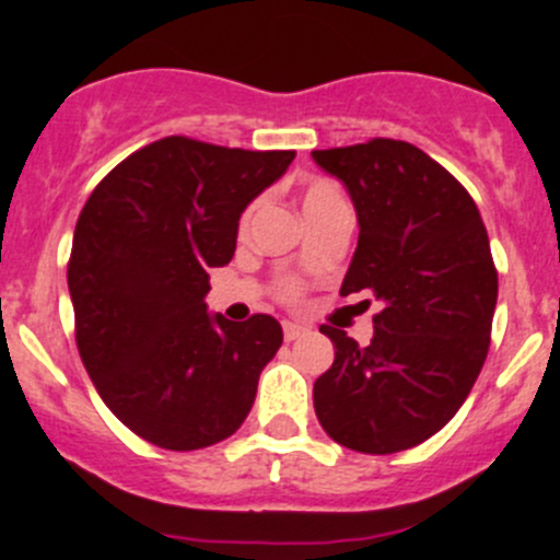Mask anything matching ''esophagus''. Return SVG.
<instances>
[{
	"mask_svg": "<svg viewBox=\"0 0 560 560\" xmlns=\"http://www.w3.org/2000/svg\"><path fill=\"white\" fill-rule=\"evenodd\" d=\"M303 332H306V327L295 325V322H284V338H287V341H295V338H301Z\"/></svg>",
	"mask_w": 560,
	"mask_h": 560,
	"instance_id": "obj_1",
	"label": "esophagus"
}]
</instances>
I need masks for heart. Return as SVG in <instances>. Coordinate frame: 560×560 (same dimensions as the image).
I'll return each instance as SVG.
<instances>
[{
    "mask_svg": "<svg viewBox=\"0 0 560 560\" xmlns=\"http://www.w3.org/2000/svg\"><path fill=\"white\" fill-rule=\"evenodd\" d=\"M341 202H347V200H343L341 189H338L336 184H330V180H325V178L308 180L306 189H303V197H301V206H303V213H306V222H308V219L319 217V213L327 211V208L341 206ZM246 222H248V213L244 217V224ZM298 292H301V284H298V281H281V287H279L281 298H295Z\"/></svg>",
    "mask_w": 560,
    "mask_h": 560,
    "instance_id": "obj_1",
    "label": "heart"
}]
</instances>
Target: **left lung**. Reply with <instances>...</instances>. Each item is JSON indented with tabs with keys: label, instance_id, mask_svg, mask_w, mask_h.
Returning a JSON list of instances; mask_svg holds the SVG:
<instances>
[{
	"label": "left lung",
	"instance_id": "1",
	"mask_svg": "<svg viewBox=\"0 0 560 560\" xmlns=\"http://www.w3.org/2000/svg\"><path fill=\"white\" fill-rule=\"evenodd\" d=\"M312 156L358 211L341 295L369 290L382 303L369 347L319 327L336 360L314 382V411L354 453H400L453 420L488 358L499 298L488 230L460 180L404 140Z\"/></svg>",
	"mask_w": 560,
	"mask_h": 560
}]
</instances>
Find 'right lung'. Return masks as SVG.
I'll list each match as a JSON object with an SVG mask.
<instances>
[{
    "mask_svg": "<svg viewBox=\"0 0 560 560\" xmlns=\"http://www.w3.org/2000/svg\"><path fill=\"white\" fill-rule=\"evenodd\" d=\"M292 160L171 135L118 162L78 217V352L107 409L156 447H211L252 411L284 332L268 314H208V270L233 259L241 213Z\"/></svg>",
    "mask_w": 560,
    "mask_h": 560,
    "instance_id": "1",
    "label": "right lung"
}]
</instances>
